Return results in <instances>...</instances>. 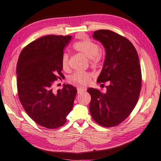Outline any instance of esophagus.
<instances>
[{
    "instance_id": "obj_1",
    "label": "esophagus",
    "mask_w": 161,
    "mask_h": 161,
    "mask_svg": "<svg viewBox=\"0 0 161 161\" xmlns=\"http://www.w3.org/2000/svg\"><path fill=\"white\" fill-rule=\"evenodd\" d=\"M77 90H78V93H83V92H84V91H86V88H81V87H80V88H78Z\"/></svg>"
}]
</instances>
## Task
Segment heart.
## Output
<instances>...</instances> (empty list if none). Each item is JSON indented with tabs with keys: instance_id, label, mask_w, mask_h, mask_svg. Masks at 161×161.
Returning <instances> with one entry per match:
<instances>
[{
	"instance_id": "heart-1",
	"label": "heart",
	"mask_w": 161,
	"mask_h": 161,
	"mask_svg": "<svg viewBox=\"0 0 161 161\" xmlns=\"http://www.w3.org/2000/svg\"><path fill=\"white\" fill-rule=\"evenodd\" d=\"M73 48L88 58L89 62L93 65L98 64L103 58V51L100 48L98 44L89 38H84L76 42L73 45ZM61 65L64 70H69V54L66 52L63 53L62 55ZM91 78V73L77 71L70 76L69 82L76 86H86L90 83Z\"/></svg>"
}]
</instances>
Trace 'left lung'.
Returning <instances> with one entry per match:
<instances>
[{"label": "left lung", "mask_w": 161, "mask_h": 161, "mask_svg": "<svg viewBox=\"0 0 161 161\" xmlns=\"http://www.w3.org/2000/svg\"><path fill=\"white\" fill-rule=\"evenodd\" d=\"M93 38L105 48V60L97 82H108L106 92L89 88L90 112L103 127L116 126L127 118L138 101L142 75L138 53L125 37L109 30L94 31Z\"/></svg>", "instance_id": "left-lung-1"}]
</instances>
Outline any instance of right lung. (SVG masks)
I'll use <instances>...</instances> for the list:
<instances>
[{
  "mask_svg": "<svg viewBox=\"0 0 161 161\" xmlns=\"http://www.w3.org/2000/svg\"><path fill=\"white\" fill-rule=\"evenodd\" d=\"M71 36L48 35L27 45L18 60L17 88L21 105L42 127L56 129L66 122L77 89L70 84L56 92L53 82L61 79V57Z\"/></svg>",
  "mask_w": 161,
  "mask_h": 161,
  "instance_id": "obj_1",
  "label": "right lung"
}]
</instances>
